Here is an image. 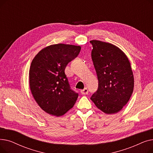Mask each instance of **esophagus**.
<instances>
[{
    "label": "esophagus",
    "instance_id": "34e87169",
    "mask_svg": "<svg viewBox=\"0 0 153 153\" xmlns=\"http://www.w3.org/2000/svg\"><path fill=\"white\" fill-rule=\"evenodd\" d=\"M81 93L83 95H85V94H87L88 93H89V91H88V89H87V88H84V89L82 90H81Z\"/></svg>",
    "mask_w": 153,
    "mask_h": 153
}]
</instances>
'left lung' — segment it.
I'll list each match as a JSON object with an SVG mask.
<instances>
[{"label":"left lung","mask_w":153,"mask_h":153,"mask_svg":"<svg viewBox=\"0 0 153 153\" xmlns=\"http://www.w3.org/2000/svg\"><path fill=\"white\" fill-rule=\"evenodd\" d=\"M92 60L99 81L98 89L91 99L107 114L121 110L133 91L134 77L130 62L116 46L92 40Z\"/></svg>","instance_id":"1"}]
</instances>
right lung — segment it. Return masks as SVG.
Segmentation results:
<instances>
[{
    "mask_svg": "<svg viewBox=\"0 0 153 153\" xmlns=\"http://www.w3.org/2000/svg\"><path fill=\"white\" fill-rule=\"evenodd\" d=\"M81 47L57 44L47 46L33 59L29 71L30 90L38 105L59 117L74 106L79 96L65 74L68 64L79 55Z\"/></svg>",
    "mask_w": 153,
    "mask_h": 153,
    "instance_id": "right-lung-1",
    "label": "right lung"
}]
</instances>
